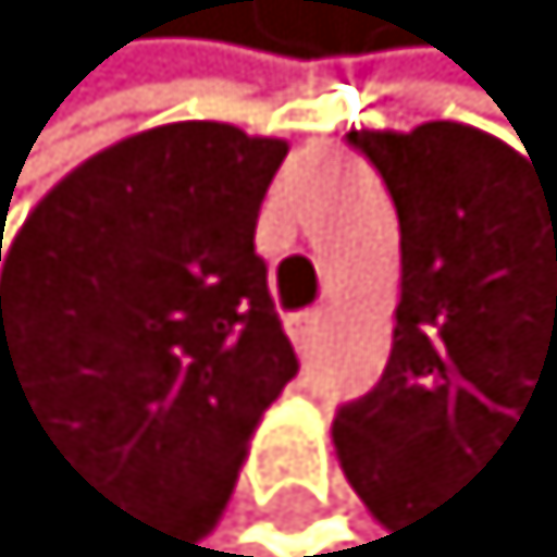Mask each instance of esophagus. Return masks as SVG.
<instances>
[{"label":"esophagus","mask_w":557,"mask_h":557,"mask_svg":"<svg viewBox=\"0 0 557 557\" xmlns=\"http://www.w3.org/2000/svg\"><path fill=\"white\" fill-rule=\"evenodd\" d=\"M321 321H325L321 311H301V315H293V321H288L293 344H297V348H311V344H315V335H321Z\"/></svg>","instance_id":"obj_1"}]
</instances>
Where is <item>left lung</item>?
Wrapping results in <instances>:
<instances>
[{"mask_svg":"<svg viewBox=\"0 0 557 557\" xmlns=\"http://www.w3.org/2000/svg\"><path fill=\"white\" fill-rule=\"evenodd\" d=\"M348 143L395 199L400 307L386 372L335 414V451L395 540L517 428L549 419L557 447V171L451 120Z\"/></svg>","mask_w":557,"mask_h":557,"instance_id":"left-lung-1","label":"left lung"}]
</instances>
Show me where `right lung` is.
<instances>
[{
	"mask_svg": "<svg viewBox=\"0 0 557 557\" xmlns=\"http://www.w3.org/2000/svg\"><path fill=\"white\" fill-rule=\"evenodd\" d=\"M283 157L236 124L143 129L69 171L3 260L0 391L166 557L203 549L297 376L256 256Z\"/></svg>",
	"mask_w": 557,
	"mask_h": 557,
	"instance_id": "1",
	"label": "right lung"
}]
</instances>
